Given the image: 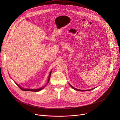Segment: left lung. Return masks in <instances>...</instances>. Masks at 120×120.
<instances>
[{
  "label": "left lung",
  "mask_w": 120,
  "mask_h": 120,
  "mask_svg": "<svg viewBox=\"0 0 120 120\" xmlns=\"http://www.w3.org/2000/svg\"><path fill=\"white\" fill-rule=\"evenodd\" d=\"M69 85H70V86L72 88H73L74 90H76V91H81V92H84V91H91V90H93L94 89V88H95L96 87H94V88H92V89H89V90H80V89H77V88H75L74 87H73L72 85H71L69 83Z\"/></svg>",
  "instance_id": "1"
}]
</instances>
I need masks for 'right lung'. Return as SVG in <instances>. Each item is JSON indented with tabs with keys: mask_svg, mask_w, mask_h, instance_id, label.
Wrapping results in <instances>:
<instances>
[{
	"mask_svg": "<svg viewBox=\"0 0 120 120\" xmlns=\"http://www.w3.org/2000/svg\"><path fill=\"white\" fill-rule=\"evenodd\" d=\"M51 73H52V70H51L49 73V76H48V81H47V82H46V84L44 86H42V87L41 88H38V89H26V88H24L23 87H22L21 86H20V85H19L18 83H16L15 82V84L18 85V86L23 91H32V92H38V91H40L41 90H42V89H43L46 86L47 84L49 82V80H50V76H51Z\"/></svg>",
	"mask_w": 120,
	"mask_h": 120,
	"instance_id": "right-lung-1",
	"label": "right lung"
}]
</instances>
